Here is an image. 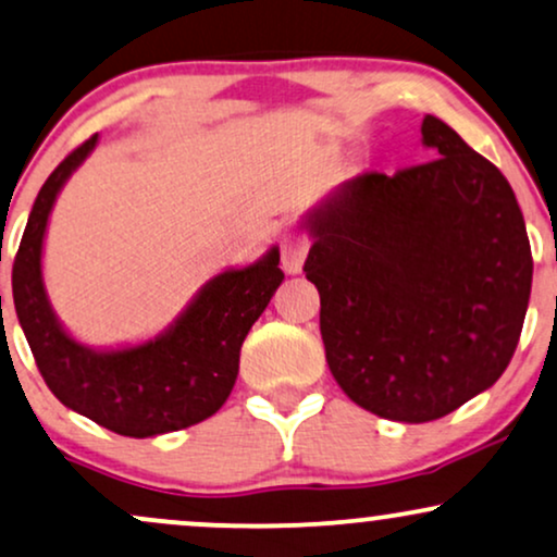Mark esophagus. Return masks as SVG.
<instances>
[{
    "label": "esophagus",
    "instance_id": "1",
    "mask_svg": "<svg viewBox=\"0 0 557 557\" xmlns=\"http://www.w3.org/2000/svg\"><path fill=\"white\" fill-rule=\"evenodd\" d=\"M308 249H311V240H308L306 233L287 231L283 236V244H280V253H283V270L287 274H298L300 270H304Z\"/></svg>",
    "mask_w": 557,
    "mask_h": 557
}]
</instances>
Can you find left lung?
I'll use <instances>...</instances> for the list:
<instances>
[{
    "mask_svg": "<svg viewBox=\"0 0 557 557\" xmlns=\"http://www.w3.org/2000/svg\"><path fill=\"white\" fill-rule=\"evenodd\" d=\"M431 163L371 171L311 214L304 264L334 381L355 405L428 423L511 363L532 249L511 184L451 126L423 119Z\"/></svg>",
    "mask_w": 557,
    "mask_h": 557,
    "instance_id": "1",
    "label": "left lung"
}]
</instances>
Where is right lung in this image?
<instances>
[{"instance_id":"right-lung-1","label":"right lung","mask_w":557,"mask_h":557,"mask_svg":"<svg viewBox=\"0 0 557 557\" xmlns=\"http://www.w3.org/2000/svg\"><path fill=\"white\" fill-rule=\"evenodd\" d=\"M98 143L66 156L38 191L12 264V298L38 371L53 397L92 423L129 438L181 431L212 418L238 376L240 345L280 283V251L246 270L218 274L171 332L116 352L77 345L51 313L41 283V246L59 189Z\"/></svg>"}]
</instances>
